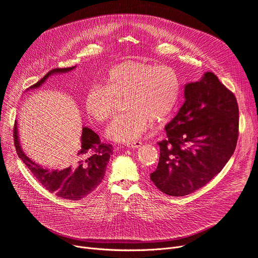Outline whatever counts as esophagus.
Instances as JSON below:
<instances>
[{"instance_id": "esophagus-1", "label": "esophagus", "mask_w": 258, "mask_h": 258, "mask_svg": "<svg viewBox=\"0 0 258 258\" xmlns=\"http://www.w3.org/2000/svg\"><path fill=\"white\" fill-rule=\"evenodd\" d=\"M125 146L130 149H135V148H140V147L142 146V143L141 142H134V143H128Z\"/></svg>"}]
</instances>
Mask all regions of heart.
I'll list each match as a JSON object with an SVG mask.
<instances>
[{
	"label": "heart",
	"mask_w": 258,
	"mask_h": 258,
	"mask_svg": "<svg viewBox=\"0 0 258 258\" xmlns=\"http://www.w3.org/2000/svg\"><path fill=\"white\" fill-rule=\"evenodd\" d=\"M104 87H92L86 97L88 114L98 122L111 117L116 99H125L127 112L118 115L106 135L120 143L139 139L150 120L163 122L169 118L179 100L180 88L175 71L167 65L142 61H125L110 68L103 77Z\"/></svg>",
	"instance_id": "obj_1"
}]
</instances>
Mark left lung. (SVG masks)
<instances>
[{
  "label": "left lung",
  "instance_id": "1",
  "mask_svg": "<svg viewBox=\"0 0 258 258\" xmlns=\"http://www.w3.org/2000/svg\"><path fill=\"white\" fill-rule=\"evenodd\" d=\"M185 103L164 127L157 168L150 174L164 194L186 196L212 179L233 155L239 130L236 97L212 72L185 86Z\"/></svg>",
  "mask_w": 258,
  "mask_h": 258
}]
</instances>
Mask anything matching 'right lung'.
I'll return each instance as SVG.
<instances>
[{"instance_id":"1","label":"right lung","mask_w":258,"mask_h":258,"mask_svg":"<svg viewBox=\"0 0 258 258\" xmlns=\"http://www.w3.org/2000/svg\"><path fill=\"white\" fill-rule=\"evenodd\" d=\"M77 66L56 68L26 91L42 87L55 75L67 73ZM14 144L18 157L29 168L33 176L50 193L66 200H80L91 194L102 181L110 156L113 154L112 146L101 143L99 136L88 126H83L81 147L70 164L61 169L47 168L32 161L22 150L19 140L17 121L14 125Z\"/></svg>"}]
</instances>
